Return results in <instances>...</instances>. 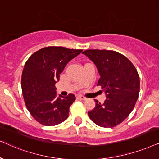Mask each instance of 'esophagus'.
Here are the masks:
<instances>
[{
	"mask_svg": "<svg viewBox=\"0 0 159 159\" xmlns=\"http://www.w3.org/2000/svg\"><path fill=\"white\" fill-rule=\"evenodd\" d=\"M77 98L81 99V100H86V99L85 97L81 96V95H78V96H77Z\"/></svg>",
	"mask_w": 159,
	"mask_h": 159,
	"instance_id": "esophagus-1",
	"label": "esophagus"
}]
</instances>
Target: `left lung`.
<instances>
[{
  "mask_svg": "<svg viewBox=\"0 0 159 159\" xmlns=\"http://www.w3.org/2000/svg\"><path fill=\"white\" fill-rule=\"evenodd\" d=\"M98 69L100 86L106 94L103 104L95 100L96 106L88 115L97 125L112 128L129 116L139 92V77L132 62L115 51L88 49L83 52Z\"/></svg>",
  "mask_w": 159,
  "mask_h": 159,
  "instance_id": "1",
  "label": "left lung"
}]
</instances>
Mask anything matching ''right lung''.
<instances>
[{"label":"right lung","instance_id":"right-lung-1","mask_svg":"<svg viewBox=\"0 0 159 159\" xmlns=\"http://www.w3.org/2000/svg\"><path fill=\"white\" fill-rule=\"evenodd\" d=\"M62 46H47L33 53L25 62L21 85L27 109L44 126H55L69 116L75 95L57 98L55 84L67 62L82 52Z\"/></svg>","mask_w":159,"mask_h":159}]
</instances>
